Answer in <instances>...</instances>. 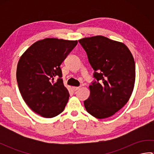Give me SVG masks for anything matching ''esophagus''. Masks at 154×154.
I'll return each instance as SVG.
<instances>
[{
  "mask_svg": "<svg viewBox=\"0 0 154 154\" xmlns=\"http://www.w3.org/2000/svg\"><path fill=\"white\" fill-rule=\"evenodd\" d=\"M79 89H80L79 87H73V90L74 91H77V90H79Z\"/></svg>",
  "mask_w": 154,
  "mask_h": 154,
  "instance_id": "1",
  "label": "esophagus"
}]
</instances>
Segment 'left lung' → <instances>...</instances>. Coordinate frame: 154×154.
Listing matches in <instances>:
<instances>
[{"mask_svg":"<svg viewBox=\"0 0 154 154\" xmlns=\"http://www.w3.org/2000/svg\"><path fill=\"white\" fill-rule=\"evenodd\" d=\"M86 51L97 79L89 86L90 96L84 101L86 110L99 119L114 115L131 97L136 67L132 54L122 42L102 35L79 40Z\"/></svg>","mask_w":154,"mask_h":154,"instance_id":"1","label":"left lung"}]
</instances>
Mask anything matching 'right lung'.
<instances>
[{"mask_svg": "<svg viewBox=\"0 0 154 154\" xmlns=\"http://www.w3.org/2000/svg\"><path fill=\"white\" fill-rule=\"evenodd\" d=\"M77 44V40L45 38L35 42L20 58L19 91L27 105L42 117L56 116L66 106L69 93L61 79L60 65Z\"/></svg>", "mask_w": 154, "mask_h": 154, "instance_id": "right-lung-1", "label": "right lung"}]
</instances>
